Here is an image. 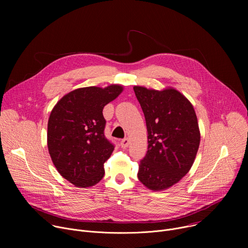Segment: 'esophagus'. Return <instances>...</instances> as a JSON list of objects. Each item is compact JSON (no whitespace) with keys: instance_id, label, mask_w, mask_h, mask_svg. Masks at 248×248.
Instances as JSON below:
<instances>
[{"instance_id":"1","label":"esophagus","mask_w":248,"mask_h":248,"mask_svg":"<svg viewBox=\"0 0 248 248\" xmlns=\"http://www.w3.org/2000/svg\"><path fill=\"white\" fill-rule=\"evenodd\" d=\"M129 144V139L128 138H124L122 141H121V146L123 148H126Z\"/></svg>"}]
</instances>
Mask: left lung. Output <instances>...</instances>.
Wrapping results in <instances>:
<instances>
[{
    "instance_id": "left-lung-1",
    "label": "left lung",
    "mask_w": 248,
    "mask_h": 248,
    "mask_svg": "<svg viewBox=\"0 0 248 248\" xmlns=\"http://www.w3.org/2000/svg\"><path fill=\"white\" fill-rule=\"evenodd\" d=\"M133 90L148 132V150L137 176L148 189L162 191L178 184L194 163L200 144L197 117L190 101L173 87Z\"/></svg>"
}]
</instances>
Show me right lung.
<instances>
[{
    "label": "right lung",
    "mask_w": 248,
    "mask_h": 248,
    "mask_svg": "<svg viewBox=\"0 0 248 248\" xmlns=\"http://www.w3.org/2000/svg\"><path fill=\"white\" fill-rule=\"evenodd\" d=\"M124 90L120 84L82 87L61 98L48 121L47 145L59 173L77 187L98 184L114 145L104 135L103 109Z\"/></svg>",
    "instance_id": "obj_1"
}]
</instances>
